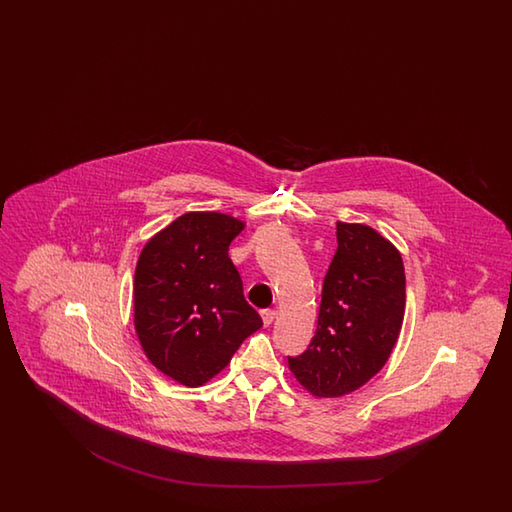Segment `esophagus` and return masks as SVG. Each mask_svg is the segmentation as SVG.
I'll return each mask as SVG.
<instances>
[{
    "label": "esophagus",
    "mask_w": 512,
    "mask_h": 512,
    "mask_svg": "<svg viewBox=\"0 0 512 512\" xmlns=\"http://www.w3.org/2000/svg\"><path fill=\"white\" fill-rule=\"evenodd\" d=\"M276 315H278V313H276L274 309H263V311H261V320H263V324H265V326H271Z\"/></svg>",
    "instance_id": "34e87169"
}]
</instances>
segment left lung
Here are the masks:
<instances>
[{"label":"left lung","instance_id":"8db88e82","mask_svg":"<svg viewBox=\"0 0 512 512\" xmlns=\"http://www.w3.org/2000/svg\"><path fill=\"white\" fill-rule=\"evenodd\" d=\"M337 252L322 285L318 326L302 355L289 357L296 381L315 397H342L377 375L403 326V258L377 230L337 223Z\"/></svg>","mask_w":512,"mask_h":512}]
</instances>
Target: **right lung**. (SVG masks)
<instances>
[{"instance_id":"add662e5","label":"right lung","mask_w":512,"mask_h":512,"mask_svg":"<svg viewBox=\"0 0 512 512\" xmlns=\"http://www.w3.org/2000/svg\"><path fill=\"white\" fill-rule=\"evenodd\" d=\"M243 229L227 214L188 212L139 256L135 331L153 366L179 384L203 386L263 326L229 258L230 241Z\"/></svg>"}]
</instances>
